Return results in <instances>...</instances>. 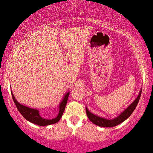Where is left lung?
<instances>
[{
	"label": "left lung",
	"mask_w": 153,
	"mask_h": 153,
	"mask_svg": "<svg viewBox=\"0 0 153 153\" xmlns=\"http://www.w3.org/2000/svg\"><path fill=\"white\" fill-rule=\"evenodd\" d=\"M141 90L140 91L139 95L137 97L136 99H135L130 105L128 106L122 113L120 114L119 116L114 118V119L109 120L97 116V115H95L94 114L91 113V112L88 110L87 108H86V115H87L88 118H89L94 124L98 125V126H102V127H112V126H117V125L122 123L123 121H124L126 119V118H128L130 116L131 114H132V112H133V111L135 110V107H136L137 104H138V101H139L140 98H141Z\"/></svg>",
	"instance_id": "obj_1"
}]
</instances>
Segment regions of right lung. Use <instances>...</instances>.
<instances>
[{
  "instance_id": "1",
  "label": "right lung",
  "mask_w": 153,
  "mask_h": 153,
  "mask_svg": "<svg viewBox=\"0 0 153 153\" xmlns=\"http://www.w3.org/2000/svg\"><path fill=\"white\" fill-rule=\"evenodd\" d=\"M69 95V92L66 94L63 101H61V103L60 104L59 112H58V116H57L56 118H53V119H46V118L41 116L38 109H32V108L27 107V106L19 104V103L16 101V99L15 98V96H14L13 94H12V99H13L14 101V103H15V106H16L18 111H19V112H21V115L24 116V118H26V119H27V121H29V122L32 123V124L39 125V126H47V125L55 124V123L59 121V120L61 119V118L62 117L63 113H64V109H65Z\"/></svg>"
}]
</instances>
